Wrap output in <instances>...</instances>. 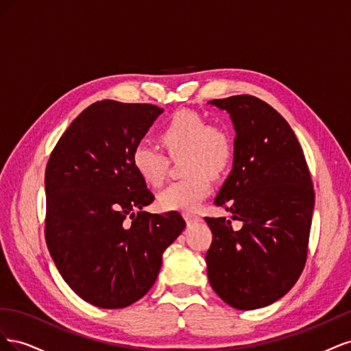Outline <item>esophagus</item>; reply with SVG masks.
<instances>
[{"instance_id": "1", "label": "esophagus", "mask_w": 351, "mask_h": 351, "mask_svg": "<svg viewBox=\"0 0 351 351\" xmlns=\"http://www.w3.org/2000/svg\"><path fill=\"white\" fill-rule=\"evenodd\" d=\"M183 217H184L187 224H196V222L202 221V218L197 214H192V212H184Z\"/></svg>"}]
</instances>
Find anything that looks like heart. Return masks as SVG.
I'll use <instances>...</instances> for the list:
<instances>
[{"label": "heart", "instance_id": "heart-1", "mask_svg": "<svg viewBox=\"0 0 351 351\" xmlns=\"http://www.w3.org/2000/svg\"><path fill=\"white\" fill-rule=\"evenodd\" d=\"M171 158L183 156V178L168 184L158 196L165 210H195L210 192V177L222 176L234 159V139L228 127L208 124L205 115L192 110L174 112L158 134ZM136 174L151 186H161L167 176L168 158L147 145L132 152Z\"/></svg>", "mask_w": 351, "mask_h": 351}]
</instances>
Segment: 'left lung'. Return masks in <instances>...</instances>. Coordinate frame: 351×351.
Segmentation results:
<instances>
[{"label": "left lung", "instance_id": "obj_1", "mask_svg": "<svg viewBox=\"0 0 351 351\" xmlns=\"http://www.w3.org/2000/svg\"><path fill=\"white\" fill-rule=\"evenodd\" d=\"M209 104L226 110L236 129L234 164L215 205L227 218H209L206 252L214 291L239 311L265 307L289 293L306 265L315 190L306 158L284 117L269 104L236 95Z\"/></svg>", "mask_w": 351, "mask_h": 351}]
</instances>
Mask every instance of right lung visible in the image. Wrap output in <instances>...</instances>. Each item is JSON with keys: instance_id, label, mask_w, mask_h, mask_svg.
Here are the masks:
<instances>
[{"instance_id": "1", "label": "right lung", "mask_w": 351, "mask_h": 351, "mask_svg": "<svg viewBox=\"0 0 351 351\" xmlns=\"http://www.w3.org/2000/svg\"><path fill=\"white\" fill-rule=\"evenodd\" d=\"M164 110L98 101L82 111L45 169V240L61 277L84 302L120 309L149 291L162 253L186 227L177 210H142L155 196L132 152Z\"/></svg>"}]
</instances>
